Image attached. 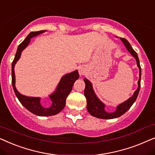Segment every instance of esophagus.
Masks as SVG:
<instances>
[{"instance_id": "obj_1", "label": "esophagus", "mask_w": 155, "mask_h": 155, "mask_svg": "<svg viewBox=\"0 0 155 155\" xmlns=\"http://www.w3.org/2000/svg\"><path fill=\"white\" fill-rule=\"evenodd\" d=\"M85 71H86L85 68H84V67H80L79 69V73L80 74V76L84 75V73H85Z\"/></svg>"}]
</instances>
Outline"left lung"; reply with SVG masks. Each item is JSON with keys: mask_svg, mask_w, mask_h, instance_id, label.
Segmentation results:
<instances>
[{"mask_svg": "<svg viewBox=\"0 0 155 155\" xmlns=\"http://www.w3.org/2000/svg\"><path fill=\"white\" fill-rule=\"evenodd\" d=\"M120 40L123 43H124L125 47H126L127 50L129 51V52L135 57L136 61H137V67L140 69V79L139 81H138V88L135 91V93H134L133 96H132L131 98H130L128 100H127L126 101L123 103V104L119 105V106L117 107L116 110H115V112L109 113L105 111L104 104H103L101 101H100V100L97 98L96 94H94L91 83L88 79H84V81L86 84L85 89H84V96L86 97V102H87V110L91 115L96 117H98V118L113 119L121 116V115L124 114L125 113H126L127 111L130 108L132 105L135 103L140 89L141 67H140L139 58H138L136 51L133 49V47H131V45L129 43L128 41H127L126 39L121 38Z\"/></svg>", "mask_w": 155, "mask_h": 155, "instance_id": "obj_1", "label": "left lung"}]
</instances>
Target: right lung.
<instances>
[{
    "instance_id": "right-lung-1",
    "label": "right lung",
    "mask_w": 155,
    "mask_h": 155,
    "mask_svg": "<svg viewBox=\"0 0 155 155\" xmlns=\"http://www.w3.org/2000/svg\"><path fill=\"white\" fill-rule=\"evenodd\" d=\"M45 30L38 31V32H32L27 36L25 40L20 43L16 51L15 57L12 63V84H13V90L19 101L25 108L28 109L29 111L32 113L33 114L39 115V116H49L59 113L62 109L64 108L66 104V99L68 95L70 94L73 87L74 82L76 79H79V74L78 71H74L71 73L66 74L61 78L58 86H57L56 91L49 96L52 104L49 108H44L40 104V98H34V97H28L20 94L16 89L15 86V72H14V67L20 59L21 52L25 47L28 46L30 42V39L35 37L40 33L45 32Z\"/></svg>"
}]
</instances>
